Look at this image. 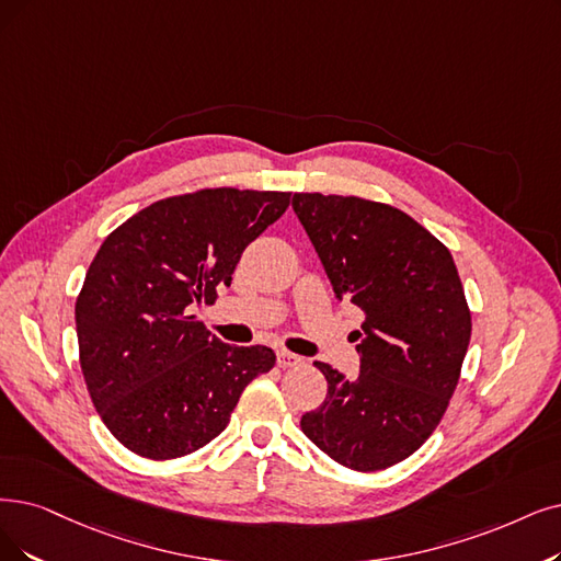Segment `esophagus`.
Masks as SVG:
<instances>
[{
	"label": "esophagus",
	"instance_id": "1",
	"mask_svg": "<svg viewBox=\"0 0 561 561\" xmlns=\"http://www.w3.org/2000/svg\"><path fill=\"white\" fill-rule=\"evenodd\" d=\"M276 358H278V366L280 368H295V366L304 364V358L299 354H293V352H287V350H278Z\"/></svg>",
	"mask_w": 561,
	"mask_h": 561
}]
</instances>
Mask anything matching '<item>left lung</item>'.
Instances as JSON below:
<instances>
[{"mask_svg":"<svg viewBox=\"0 0 561 561\" xmlns=\"http://www.w3.org/2000/svg\"><path fill=\"white\" fill-rule=\"evenodd\" d=\"M293 209L339 301L364 310L358 375L316 362L327 398L301 431L356 472L412 456L456 391L472 316L449 249L396 207L362 197L295 193Z\"/></svg>","mask_w":561,"mask_h":561,"instance_id":"left-lung-1","label":"left lung"}]
</instances>
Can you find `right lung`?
<instances>
[{"instance_id": "add662e5", "label": "right lung", "mask_w": 561, "mask_h": 561, "mask_svg": "<svg viewBox=\"0 0 561 561\" xmlns=\"http://www.w3.org/2000/svg\"><path fill=\"white\" fill-rule=\"evenodd\" d=\"M289 193L207 188L130 216L89 264L76 301L84 382L107 431L151 460L197 451L226 431L272 347L220 343L193 316L230 285L241 253Z\"/></svg>"}]
</instances>
